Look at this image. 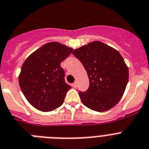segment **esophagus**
Returning a JSON list of instances; mask_svg holds the SVG:
<instances>
[{
	"label": "esophagus",
	"mask_w": 149,
	"mask_h": 149,
	"mask_svg": "<svg viewBox=\"0 0 149 149\" xmlns=\"http://www.w3.org/2000/svg\"><path fill=\"white\" fill-rule=\"evenodd\" d=\"M72 87H74V88H76V87H77V82H74V84H72Z\"/></svg>",
	"instance_id": "obj_1"
}]
</instances>
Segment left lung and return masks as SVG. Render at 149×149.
I'll return each mask as SVG.
<instances>
[{
	"mask_svg": "<svg viewBox=\"0 0 149 149\" xmlns=\"http://www.w3.org/2000/svg\"><path fill=\"white\" fill-rule=\"evenodd\" d=\"M72 53L83 64L90 81L87 90L79 92L82 103L100 112L114 107L129 79V70L121 55L100 41L91 42Z\"/></svg>",
	"mask_w": 149,
	"mask_h": 149,
	"instance_id": "obj_1",
	"label": "left lung"
}]
</instances>
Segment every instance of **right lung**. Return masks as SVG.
Instances as JSON below:
<instances>
[{
	"instance_id": "add662e5",
	"label": "right lung",
	"mask_w": 149,
	"mask_h": 149,
	"mask_svg": "<svg viewBox=\"0 0 149 149\" xmlns=\"http://www.w3.org/2000/svg\"><path fill=\"white\" fill-rule=\"evenodd\" d=\"M73 49L58 43L44 44L28 57L22 66L19 83L29 103L42 111H51L62 105L72 87L65 81L60 63Z\"/></svg>"
}]
</instances>
